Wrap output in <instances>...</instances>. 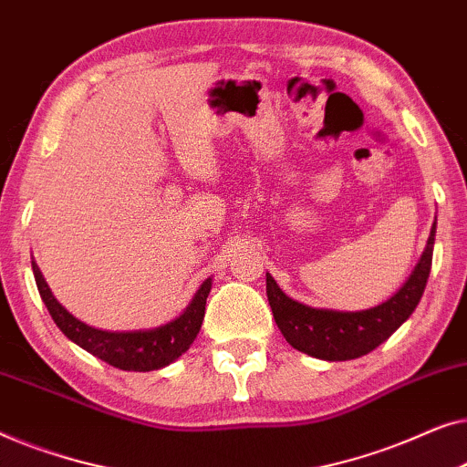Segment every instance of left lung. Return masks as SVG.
<instances>
[{
	"instance_id": "1",
	"label": "left lung",
	"mask_w": 467,
	"mask_h": 467,
	"mask_svg": "<svg viewBox=\"0 0 467 467\" xmlns=\"http://www.w3.org/2000/svg\"><path fill=\"white\" fill-rule=\"evenodd\" d=\"M433 239L436 222L430 231L428 245L404 285L391 298L364 311H334L302 305L285 296L271 273H266L268 305L281 334L294 349L326 362H347L377 349L410 317L421 300L431 268Z\"/></svg>"
}]
</instances>
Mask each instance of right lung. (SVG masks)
Here are the masks:
<instances>
[{"mask_svg": "<svg viewBox=\"0 0 467 467\" xmlns=\"http://www.w3.org/2000/svg\"><path fill=\"white\" fill-rule=\"evenodd\" d=\"M31 268H34L39 296H42L46 308H48L52 319L58 326V330L71 343H76L84 351H88L90 356L99 358L114 368H120V370L130 372L161 370V368L173 364L182 353H186L201 330L202 317H205L207 296L212 292V277H209L202 281V285L196 290L194 298L190 300V305L175 319H171L162 326L148 327V330L114 332L93 327L74 317L55 298V294H52L48 284H46L36 260H31Z\"/></svg>", "mask_w": 467, "mask_h": 467, "instance_id": "obj_1", "label": "right lung"}]
</instances>
